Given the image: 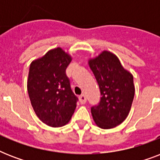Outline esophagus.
<instances>
[{
  "label": "esophagus",
  "mask_w": 160,
  "mask_h": 160,
  "mask_svg": "<svg viewBox=\"0 0 160 160\" xmlns=\"http://www.w3.org/2000/svg\"><path fill=\"white\" fill-rule=\"evenodd\" d=\"M79 100H80V104H82V105H84L85 102H86V96H85L84 94H82V95H80V97H79Z\"/></svg>",
  "instance_id": "34e87169"
}]
</instances>
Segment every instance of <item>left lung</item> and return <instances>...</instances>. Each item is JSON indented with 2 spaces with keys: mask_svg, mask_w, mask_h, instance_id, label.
I'll return each instance as SVG.
<instances>
[{
  "mask_svg": "<svg viewBox=\"0 0 160 160\" xmlns=\"http://www.w3.org/2000/svg\"><path fill=\"white\" fill-rule=\"evenodd\" d=\"M97 80L101 98L98 105L91 107L94 121L101 129H112L126 119L134 96V78L116 55L104 51L89 60Z\"/></svg>",
  "mask_w": 160,
  "mask_h": 160,
  "instance_id": "obj_1",
  "label": "left lung"
}]
</instances>
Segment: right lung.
I'll use <instances>...</instances> for the list:
<instances>
[{"label":"right lung","instance_id":"right-lung-1","mask_svg":"<svg viewBox=\"0 0 160 160\" xmlns=\"http://www.w3.org/2000/svg\"><path fill=\"white\" fill-rule=\"evenodd\" d=\"M72 60L57 47L30 65L27 90L31 105L39 119L51 127H60L70 121L78 98L72 92L65 70Z\"/></svg>","mask_w":160,"mask_h":160}]
</instances>
